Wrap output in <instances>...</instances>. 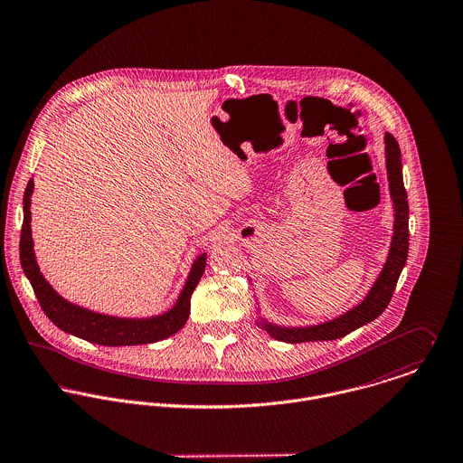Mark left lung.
<instances>
[{
  "instance_id": "left-lung-1",
  "label": "left lung",
  "mask_w": 463,
  "mask_h": 463,
  "mask_svg": "<svg viewBox=\"0 0 463 463\" xmlns=\"http://www.w3.org/2000/svg\"><path fill=\"white\" fill-rule=\"evenodd\" d=\"M385 165H387V179L389 192L394 209V229L391 249L387 260L373 282L371 289L364 297L359 306L343 312L341 316L328 319L325 323L308 325V326H280L269 323L262 316H259V325L269 334V337L284 343H308V341H332L345 337L346 334L367 325L376 319L391 302L394 288L398 284L400 273L405 268L409 256V201L407 190L403 184V168H402V151L396 138L385 133Z\"/></svg>"
}]
</instances>
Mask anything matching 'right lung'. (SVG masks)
<instances>
[{
	"mask_svg": "<svg viewBox=\"0 0 463 463\" xmlns=\"http://www.w3.org/2000/svg\"><path fill=\"white\" fill-rule=\"evenodd\" d=\"M32 194L33 179L28 181L23 197V229L19 241L21 266L35 291L41 307L60 330L94 345L135 346L163 341L184 326L190 316V298L204 273L207 254H201L194 260L184 288L181 289L175 304L163 314L151 317H117L80 307L60 297L41 273L32 240Z\"/></svg>",
	"mask_w": 463,
	"mask_h": 463,
	"instance_id": "add662e5",
	"label": "right lung"
}]
</instances>
